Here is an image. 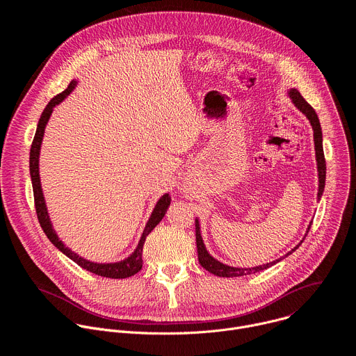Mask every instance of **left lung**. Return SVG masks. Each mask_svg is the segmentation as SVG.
I'll use <instances>...</instances> for the list:
<instances>
[{
  "label": "left lung",
  "mask_w": 356,
  "mask_h": 356,
  "mask_svg": "<svg viewBox=\"0 0 356 356\" xmlns=\"http://www.w3.org/2000/svg\"><path fill=\"white\" fill-rule=\"evenodd\" d=\"M290 97L293 99L294 106L306 115L309 118V121L312 122V127H313V131H314V145H316V156H317V166H318V181H320V186H318V200L321 198L323 195V191H324V186H325V170H327V165H325V158H324V150H323V132H321V125H320V121H318V117L314 111V108L307 103L306 99L302 98V95L296 90H290ZM313 224V222H312ZM312 224L309 225L307 228V234L312 228ZM306 234V235H307ZM195 242H197V253H198V262L200 265L204 268L206 270H209L210 273L216 275V276H220V277H236V276H245V275H252V273H257V272H261V270H265L270 266H273L275 264L280 262L282 259H284L286 257H289L290 253H293L300 245L301 242L293 248L290 252H287L284 257H282L280 259H276L273 262H269L266 265H262V266H255V268H248V269H243V268H231V266H227L221 262H218L217 259H214L210 253L207 252L204 243H202V238H201V234H200V225H198V220H195Z\"/></svg>",
  "instance_id": "1"
}]
</instances>
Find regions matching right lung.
I'll list each match as a JSON object with an SVG mask.
<instances>
[{
	"mask_svg": "<svg viewBox=\"0 0 356 356\" xmlns=\"http://www.w3.org/2000/svg\"><path fill=\"white\" fill-rule=\"evenodd\" d=\"M76 81L73 80L69 87L62 91L60 94H58L56 97H54L50 99V103L46 106V108L43 110L38 128H36V134L31 146V156H29V170H31V179H32V187H33V200H35V209H36V216L39 220V224L43 229V232L46 234V236L49 238V241L52 242L59 250H62L67 258H70L73 262H76L80 268L95 273L98 276H103V277H110V279H125L129 276H134L135 273H138L142 269L143 261H142V249H143V243L146 236L149 235V232L154 229L161 220L165 217V213L168 210V207L170 206V195L169 194H163L161 197V200L158 201V204L152 213L143 234L140 236V241L135 249V252L132 255L122 261V262H117V264H94L90 261H86L83 258H80L79 255H76L74 252H72L69 248H66L63 245L62 241H59L56 232L52 228V224H50L47 211H46V206H44V200H43V194H42V187H40V180H39V150H40V143H42V138H43V132H44V127L47 124V120L50 118V114L54 111V107L58 106L60 101H63L74 88Z\"/></svg>",
	"mask_w": 356,
	"mask_h": 356,
	"instance_id": "add662e5",
	"label": "right lung"
}]
</instances>
